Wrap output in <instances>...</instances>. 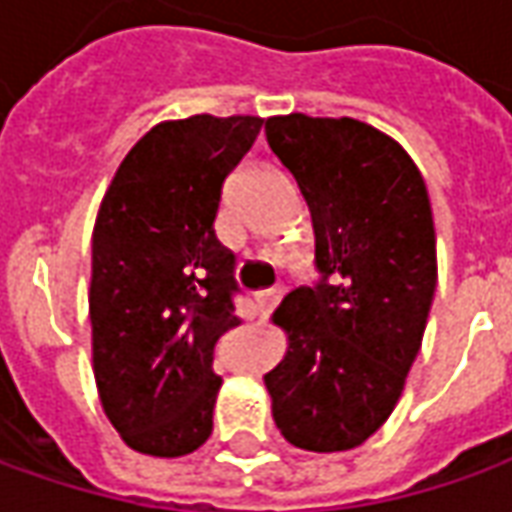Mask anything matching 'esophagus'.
I'll return each instance as SVG.
<instances>
[{"label":"esophagus","mask_w":512,"mask_h":512,"mask_svg":"<svg viewBox=\"0 0 512 512\" xmlns=\"http://www.w3.org/2000/svg\"><path fill=\"white\" fill-rule=\"evenodd\" d=\"M281 295H284V287H273V290H264L256 292V306H259V312H270L278 301H281Z\"/></svg>","instance_id":"1"}]
</instances>
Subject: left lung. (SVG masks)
<instances>
[{
  "label": "left lung",
  "instance_id": "obj_1",
  "mask_svg": "<svg viewBox=\"0 0 512 512\" xmlns=\"http://www.w3.org/2000/svg\"><path fill=\"white\" fill-rule=\"evenodd\" d=\"M264 130L309 206L323 273L270 317L287 334L264 373L273 421L298 449H357L396 410L438 284L424 175L393 136L351 116H270Z\"/></svg>",
  "mask_w": 512,
  "mask_h": 512
}]
</instances>
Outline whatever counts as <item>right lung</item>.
I'll list each match as a JSON object with an SVG mask.
<instances>
[{
  "mask_svg": "<svg viewBox=\"0 0 512 512\" xmlns=\"http://www.w3.org/2000/svg\"><path fill=\"white\" fill-rule=\"evenodd\" d=\"M262 116L164 119L130 147L91 236V368L108 421L139 454L183 457L211 435L214 345L242 323L234 253L214 234L222 183Z\"/></svg>",
  "mask_w": 512,
  "mask_h": 512,
  "instance_id": "obj_1",
  "label": "right lung"
}]
</instances>
